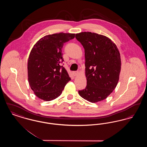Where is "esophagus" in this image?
I'll return each instance as SVG.
<instances>
[{
  "label": "esophagus",
  "instance_id": "1",
  "mask_svg": "<svg viewBox=\"0 0 147 147\" xmlns=\"http://www.w3.org/2000/svg\"><path fill=\"white\" fill-rule=\"evenodd\" d=\"M78 74H79L78 71H74L73 72V74L74 76H77L78 75Z\"/></svg>",
  "mask_w": 147,
  "mask_h": 147
}]
</instances>
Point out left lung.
Listing matches in <instances>:
<instances>
[{
	"label": "left lung",
	"instance_id": "8db88e82",
	"mask_svg": "<svg viewBox=\"0 0 147 147\" xmlns=\"http://www.w3.org/2000/svg\"><path fill=\"white\" fill-rule=\"evenodd\" d=\"M76 37L85 49L87 85L78 91L80 96L92 103L105 100L119 82L121 56L116 44L109 37L91 32L77 34Z\"/></svg>",
	"mask_w": 147,
	"mask_h": 147
}]
</instances>
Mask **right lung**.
<instances>
[{
    "instance_id": "obj_1",
    "label": "right lung",
    "mask_w": 147,
    "mask_h": 147,
    "mask_svg": "<svg viewBox=\"0 0 147 147\" xmlns=\"http://www.w3.org/2000/svg\"><path fill=\"white\" fill-rule=\"evenodd\" d=\"M75 35L60 32L45 36L31 49L28 62V83L35 95L42 100L49 101L59 96L71 80L59 63L63 61L64 43Z\"/></svg>"
}]
</instances>
